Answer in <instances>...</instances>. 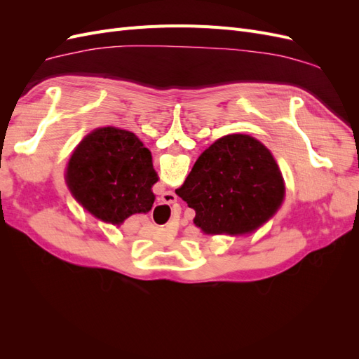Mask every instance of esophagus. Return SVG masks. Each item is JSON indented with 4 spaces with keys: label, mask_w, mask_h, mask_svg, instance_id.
Instances as JSON below:
<instances>
[{
    "label": "esophagus",
    "mask_w": 359,
    "mask_h": 359,
    "mask_svg": "<svg viewBox=\"0 0 359 359\" xmlns=\"http://www.w3.org/2000/svg\"><path fill=\"white\" fill-rule=\"evenodd\" d=\"M165 194H166L168 202H175V201H177V196H175V194H173L172 191H166Z\"/></svg>",
    "instance_id": "obj_1"
}]
</instances>
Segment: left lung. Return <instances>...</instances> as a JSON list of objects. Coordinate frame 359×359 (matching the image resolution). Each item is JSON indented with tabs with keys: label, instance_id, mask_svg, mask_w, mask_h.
<instances>
[{
	"label": "left lung",
	"instance_id": "1",
	"mask_svg": "<svg viewBox=\"0 0 359 359\" xmlns=\"http://www.w3.org/2000/svg\"><path fill=\"white\" fill-rule=\"evenodd\" d=\"M178 196L196 211L206 235H243L266 223L283 203L285 181L273 154L248 135H227L194 163Z\"/></svg>",
	"mask_w": 359,
	"mask_h": 359
}]
</instances>
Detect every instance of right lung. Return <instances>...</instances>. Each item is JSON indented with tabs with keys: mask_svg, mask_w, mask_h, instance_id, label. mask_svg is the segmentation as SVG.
Segmentation results:
<instances>
[{
	"mask_svg": "<svg viewBox=\"0 0 359 359\" xmlns=\"http://www.w3.org/2000/svg\"><path fill=\"white\" fill-rule=\"evenodd\" d=\"M157 181L149 149L135 133L116 127L86 135L66 173L73 198L97 219L116 226L151 210L156 199L151 189Z\"/></svg>",
	"mask_w": 359,
	"mask_h": 359,
	"instance_id": "right-lung-1",
	"label": "right lung"
}]
</instances>
